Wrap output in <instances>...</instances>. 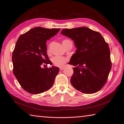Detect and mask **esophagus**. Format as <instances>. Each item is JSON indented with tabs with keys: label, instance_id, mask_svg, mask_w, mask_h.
Masks as SVG:
<instances>
[{
	"label": "esophagus",
	"instance_id": "esophagus-1",
	"mask_svg": "<svg viewBox=\"0 0 124 124\" xmlns=\"http://www.w3.org/2000/svg\"><path fill=\"white\" fill-rule=\"evenodd\" d=\"M63 69H64V67H60L59 68V69L61 71H62V70H63Z\"/></svg>",
	"mask_w": 124,
	"mask_h": 124
}]
</instances>
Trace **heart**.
I'll list each match as a JSON object with an SVG mask.
<instances>
[{
    "label": "heart",
    "instance_id": "b5f03b06",
    "mask_svg": "<svg viewBox=\"0 0 124 124\" xmlns=\"http://www.w3.org/2000/svg\"><path fill=\"white\" fill-rule=\"evenodd\" d=\"M69 42H71V41L69 40H64L62 41V44L64 47ZM68 61V59L67 58L61 57V56H55L52 59V61L53 62V64L57 67H62Z\"/></svg>",
    "mask_w": 124,
    "mask_h": 124
}]
</instances>
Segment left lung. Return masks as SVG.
I'll return each instance as SVG.
<instances>
[{
    "label": "left lung",
    "instance_id": "8db88e82",
    "mask_svg": "<svg viewBox=\"0 0 124 124\" xmlns=\"http://www.w3.org/2000/svg\"><path fill=\"white\" fill-rule=\"evenodd\" d=\"M61 34L73 40L76 53L69 64L76 66L71 83L84 93H96L106 84L112 63L108 44L98 32L86 27L63 29Z\"/></svg>",
    "mask_w": 124,
    "mask_h": 124
}]
</instances>
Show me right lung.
<instances>
[{"label": "right lung", "instance_id": "1", "mask_svg": "<svg viewBox=\"0 0 124 124\" xmlns=\"http://www.w3.org/2000/svg\"><path fill=\"white\" fill-rule=\"evenodd\" d=\"M59 28L37 27L21 35L12 54L13 73L25 91L39 94L53 86L59 72L58 67L42 68L52 65L46 53V42L56 35Z\"/></svg>", "mask_w": 124, "mask_h": 124}]
</instances>
